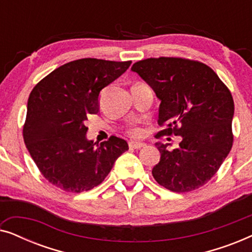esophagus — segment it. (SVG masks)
Returning <instances> with one entry per match:
<instances>
[{
    "label": "esophagus",
    "instance_id": "34e87169",
    "mask_svg": "<svg viewBox=\"0 0 252 252\" xmlns=\"http://www.w3.org/2000/svg\"><path fill=\"white\" fill-rule=\"evenodd\" d=\"M129 148H133V149H141V148H144L146 147V143H142V142H135V141H130L128 143Z\"/></svg>",
    "mask_w": 252,
    "mask_h": 252
}]
</instances>
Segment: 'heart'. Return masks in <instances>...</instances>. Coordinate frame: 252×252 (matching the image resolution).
<instances>
[{"mask_svg": "<svg viewBox=\"0 0 252 252\" xmlns=\"http://www.w3.org/2000/svg\"><path fill=\"white\" fill-rule=\"evenodd\" d=\"M129 134L132 136H140L141 134H142V129L139 128V127H132V128L129 129Z\"/></svg>", "mask_w": 252, "mask_h": 252, "instance_id": "b5f03b06", "label": "heart"}]
</instances>
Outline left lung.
<instances>
[{
  "label": "left lung",
  "mask_w": 252,
  "mask_h": 252,
  "mask_svg": "<svg viewBox=\"0 0 252 252\" xmlns=\"http://www.w3.org/2000/svg\"><path fill=\"white\" fill-rule=\"evenodd\" d=\"M160 99L157 135H177L179 148L156 143L160 160L153 168L158 184L188 192L217 173L233 146L234 101L229 89L208 65L179 57L148 58L133 64Z\"/></svg>",
  "instance_id": "obj_1"
}]
</instances>
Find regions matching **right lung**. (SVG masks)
<instances>
[{
    "label": "right lung",
    "instance_id": "obj_1",
    "mask_svg": "<svg viewBox=\"0 0 252 252\" xmlns=\"http://www.w3.org/2000/svg\"><path fill=\"white\" fill-rule=\"evenodd\" d=\"M132 62L81 58L57 67L31 92L23 135L31 157L51 185L67 192L102 184L125 140H87L86 120L99 110V92L119 78Z\"/></svg>",
    "mask_w": 252,
    "mask_h": 252
}]
</instances>
